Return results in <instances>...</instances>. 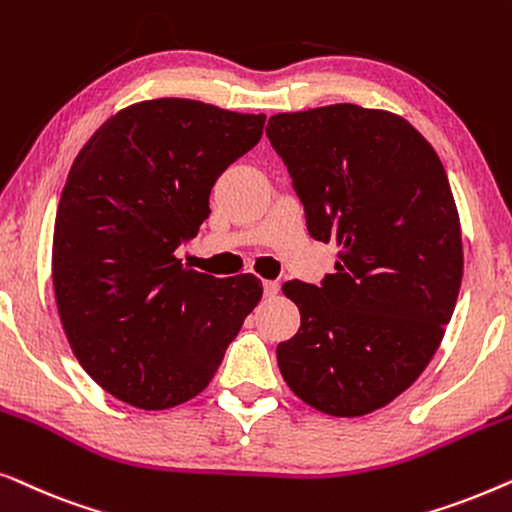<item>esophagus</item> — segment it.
<instances>
[{"label":"esophagus","mask_w":512,"mask_h":512,"mask_svg":"<svg viewBox=\"0 0 512 512\" xmlns=\"http://www.w3.org/2000/svg\"><path fill=\"white\" fill-rule=\"evenodd\" d=\"M263 291H265V296H268V298L277 296V293H279V284H277V282H270V279H268V282H263Z\"/></svg>","instance_id":"obj_1"}]
</instances>
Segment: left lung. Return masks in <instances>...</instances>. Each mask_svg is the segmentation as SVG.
Instances as JSON below:
<instances>
[{
    "label": "left lung",
    "mask_w": 512,
    "mask_h": 512,
    "mask_svg": "<svg viewBox=\"0 0 512 512\" xmlns=\"http://www.w3.org/2000/svg\"><path fill=\"white\" fill-rule=\"evenodd\" d=\"M265 132L310 235L340 249L321 286H282L300 328L279 342V370L319 412L363 417L424 373L452 319L464 247L450 181L419 130L384 109L275 114Z\"/></svg>",
    "instance_id": "obj_1"
}]
</instances>
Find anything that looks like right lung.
<instances>
[{"label":"right lung","instance_id":"right-lung-1","mask_svg":"<svg viewBox=\"0 0 512 512\" xmlns=\"http://www.w3.org/2000/svg\"><path fill=\"white\" fill-rule=\"evenodd\" d=\"M263 114L160 97L107 118L74 158L53 230V289L69 347L118 401L167 410L212 382L261 279H216L174 256L209 216L223 170Z\"/></svg>","mask_w":512,"mask_h":512}]
</instances>
